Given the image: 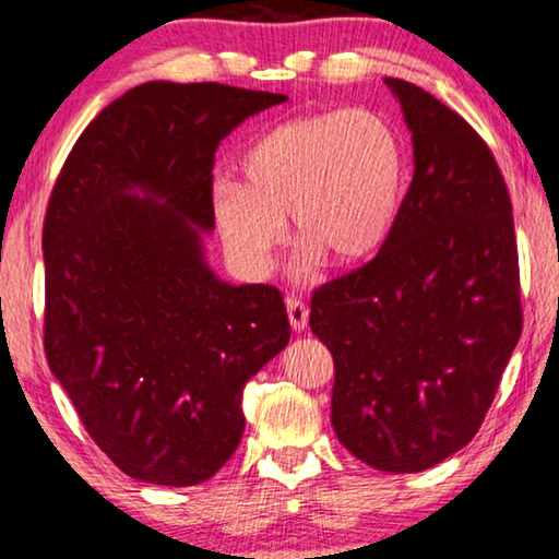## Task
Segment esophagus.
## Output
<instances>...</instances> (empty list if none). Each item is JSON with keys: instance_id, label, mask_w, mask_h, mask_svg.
<instances>
[{"instance_id": "1", "label": "esophagus", "mask_w": 559, "mask_h": 559, "mask_svg": "<svg viewBox=\"0 0 559 559\" xmlns=\"http://www.w3.org/2000/svg\"><path fill=\"white\" fill-rule=\"evenodd\" d=\"M286 309H288L290 326H294L296 332H304L306 324H309V306L290 296V298H286Z\"/></svg>"}]
</instances>
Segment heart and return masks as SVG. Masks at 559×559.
Masks as SVG:
<instances>
[{
	"label": "heart",
	"mask_w": 559,
	"mask_h": 559,
	"mask_svg": "<svg viewBox=\"0 0 559 559\" xmlns=\"http://www.w3.org/2000/svg\"><path fill=\"white\" fill-rule=\"evenodd\" d=\"M240 185L219 182L210 210L240 273L265 278L288 217L301 265L372 258L395 230L407 187L400 133L367 108L306 114L250 141L238 159Z\"/></svg>",
	"instance_id": "heart-1"
}]
</instances>
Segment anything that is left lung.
Returning a JSON list of instances; mask_svg holds the SVG:
<instances>
[{
	"mask_svg": "<svg viewBox=\"0 0 559 559\" xmlns=\"http://www.w3.org/2000/svg\"><path fill=\"white\" fill-rule=\"evenodd\" d=\"M415 175L372 261L313 290L334 357L332 426L377 471L418 474L478 433L522 334L512 200L486 141L418 85L384 78Z\"/></svg>",
	"mask_w": 559,
	"mask_h": 559,
	"instance_id": "obj_1",
	"label": "left lung"
}]
</instances>
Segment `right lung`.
Segmentation results:
<instances>
[{
  "label": "right lung",
  "instance_id": "add662e5",
  "mask_svg": "<svg viewBox=\"0 0 559 559\" xmlns=\"http://www.w3.org/2000/svg\"><path fill=\"white\" fill-rule=\"evenodd\" d=\"M286 96L144 83L93 119L43 227L45 355L126 476L194 486L240 443L242 388L290 340L278 288L204 261L212 164L235 126Z\"/></svg>",
  "mask_w": 559,
  "mask_h": 559
}]
</instances>
